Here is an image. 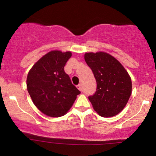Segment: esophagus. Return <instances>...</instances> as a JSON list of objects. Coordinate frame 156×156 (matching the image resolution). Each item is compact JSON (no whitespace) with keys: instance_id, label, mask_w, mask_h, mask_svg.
Returning <instances> with one entry per match:
<instances>
[{"instance_id":"1","label":"esophagus","mask_w":156,"mask_h":156,"mask_svg":"<svg viewBox=\"0 0 156 156\" xmlns=\"http://www.w3.org/2000/svg\"><path fill=\"white\" fill-rule=\"evenodd\" d=\"M76 87H77V88L80 90H82V85H81V84H79V85L76 86Z\"/></svg>"}]
</instances>
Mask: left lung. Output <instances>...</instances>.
I'll return each mask as SVG.
<instances>
[{"instance_id":"obj_1","label":"left lung","mask_w":156,"mask_h":156,"mask_svg":"<svg viewBox=\"0 0 156 156\" xmlns=\"http://www.w3.org/2000/svg\"><path fill=\"white\" fill-rule=\"evenodd\" d=\"M85 60L96 80V91L88 97L94 110L104 118L120 112L131 94L132 83L125 68L108 53L87 52Z\"/></svg>"}]
</instances>
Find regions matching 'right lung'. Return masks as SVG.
<instances>
[{
  "label": "right lung",
  "instance_id": "1",
  "mask_svg": "<svg viewBox=\"0 0 156 156\" xmlns=\"http://www.w3.org/2000/svg\"><path fill=\"white\" fill-rule=\"evenodd\" d=\"M71 57V52L51 51L38 60L27 74V89L31 99L47 116H63L80 93L64 71Z\"/></svg>",
  "mask_w": 156,
  "mask_h": 156
}]
</instances>
